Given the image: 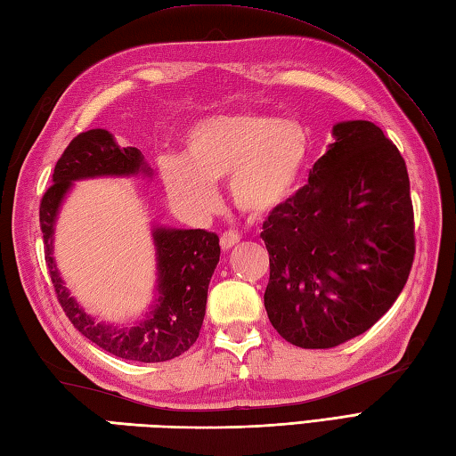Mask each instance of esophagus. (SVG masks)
<instances>
[{"instance_id": "obj_1", "label": "esophagus", "mask_w": 456, "mask_h": 456, "mask_svg": "<svg viewBox=\"0 0 456 456\" xmlns=\"http://www.w3.org/2000/svg\"><path fill=\"white\" fill-rule=\"evenodd\" d=\"M239 240H240V237H239L237 233H223L219 243H221V248H223V250H231V248H233V247L239 243Z\"/></svg>"}]
</instances>
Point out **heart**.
<instances>
[{"label":"heart","mask_w":456,"mask_h":456,"mask_svg":"<svg viewBox=\"0 0 456 456\" xmlns=\"http://www.w3.org/2000/svg\"><path fill=\"white\" fill-rule=\"evenodd\" d=\"M309 134L294 119L260 113L217 115L188 134L186 157L162 164L170 196L196 216L219 206L213 186L227 179L231 203L263 219L294 196L309 160Z\"/></svg>","instance_id":"b5f03b06"}]
</instances>
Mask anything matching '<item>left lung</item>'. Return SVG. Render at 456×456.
<instances>
[{
    "label": "left lung",
    "mask_w": 456,
    "mask_h": 456,
    "mask_svg": "<svg viewBox=\"0 0 456 456\" xmlns=\"http://www.w3.org/2000/svg\"><path fill=\"white\" fill-rule=\"evenodd\" d=\"M265 307L288 343L333 348L368 331L408 282L415 239L408 168L370 121L333 125L305 186L263 225Z\"/></svg>",
    "instance_id": "left-lung-1"
}]
</instances>
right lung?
<instances>
[{"label": "right lung", "mask_w": 456, "mask_h": 456, "mask_svg": "<svg viewBox=\"0 0 456 456\" xmlns=\"http://www.w3.org/2000/svg\"><path fill=\"white\" fill-rule=\"evenodd\" d=\"M154 176V170L134 147H119L108 129L80 133L58 159L53 186L41 201L45 260L58 302L78 331L103 351L133 362H164L196 343L206 315L208 288L219 263V237L203 229L151 227L157 258L154 299L131 325L98 322L68 289L54 260V227L58 213L74 182L105 176Z\"/></svg>", "instance_id": "add662e5"}]
</instances>
